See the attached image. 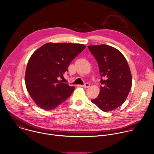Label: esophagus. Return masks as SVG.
Listing matches in <instances>:
<instances>
[{"label":"esophagus","mask_w":154,"mask_h":154,"mask_svg":"<svg viewBox=\"0 0 154 154\" xmlns=\"http://www.w3.org/2000/svg\"><path fill=\"white\" fill-rule=\"evenodd\" d=\"M82 86L85 88H88L90 87V85L88 83H85L84 85H82Z\"/></svg>","instance_id":"1"}]
</instances>
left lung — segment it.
<instances>
[{
  "label": "left lung",
  "mask_w": 154,
  "mask_h": 154,
  "mask_svg": "<svg viewBox=\"0 0 154 154\" xmlns=\"http://www.w3.org/2000/svg\"><path fill=\"white\" fill-rule=\"evenodd\" d=\"M88 48L98 63L102 85L99 96L91 101L103 112L113 110L125 102L131 88L129 65L123 55L114 47L102 44L90 45Z\"/></svg>",
  "instance_id": "1"
}]
</instances>
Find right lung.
I'll return each instance as SVG.
<instances>
[{"instance_id": "right-lung-1", "label": "right lung", "mask_w": 154, "mask_h": 154, "mask_svg": "<svg viewBox=\"0 0 154 154\" xmlns=\"http://www.w3.org/2000/svg\"><path fill=\"white\" fill-rule=\"evenodd\" d=\"M85 48L83 44H45L30 57L25 72L26 89L34 102L45 110H51L65 102L74 90L63 83V77L71 62Z\"/></svg>"}]
</instances>
